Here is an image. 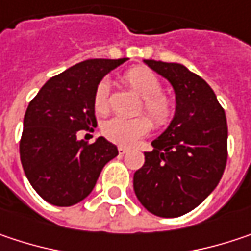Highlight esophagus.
<instances>
[{
  "mask_svg": "<svg viewBox=\"0 0 251 251\" xmlns=\"http://www.w3.org/2000/svg\"><path fill=\"white\" fill-rule=\"evenodd\" d=\"M118 151H119V153H121V155H125V153H127V151H129V149L125 148V147H119Z\"/></svg>",
  "mask_w": 251,
  "mask_h": 251,
  "instance_id": "34e87169",
  "label": "esophagus"
}]
</instances>
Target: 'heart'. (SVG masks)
Returning a JSON list of instances; mask_svg holds the SVG:
<instances>
[{
    "label": "heart",
    "instance_id": "1",
    "mask_svg": "<svg viewBox=\"0 0 251 251\" xmlns=\"http://www.w3.org/2000/svg\"><path fill=\"white\" fill-rule=\"evenodd\" d=\"M124 81L142 98L144 112L148 115L153 126L165 127L172 122L175 116V103L171 98L162 93V83L147 67H133L124 75ZM109 92L110 86L107 80L98 83L93 93V107L98 113H106L109 110ZM151 129V122L145 116L122 118L116 116L104 122L102 126L103 135L119 145H130L138 138L147 135Z\"/></svg>",
    "mask_w": 251,
    "mask_h": 251
}]
</instances>
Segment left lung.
I'll return each mask as SVG.
<instances>
[{
  "label": "left lung",
  "instance_id": "1",
  "mask_svg": "<svg viewBox=\"0 0 251 251\" xmlns=\"http://www.w3.org/2000/svg\"><path fill=\"white\" fill-rule=\"evenodd\" d=\"M175 92V116L145 152L133 175L141 204L158 217L174 218L198 207L223 176L227 164V119L216 93L179 63L144 60Z\"/></svg>",
  "mask_w": 251,
  "mask_h": 251
}]
</instances>
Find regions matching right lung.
Returning a JSON list of instances; mask_svg holds the SVG:
<instances>
[{
	"label": "right lung",
	"instance_id": "right-lung-1",
	"mask_svg": "<svg viewBox=\"0 0 251 251\" xmlns=\"http://www.w3.org/2000/svg\"><path fill=\"white\" fill-rule=\"evenodd\" d=\"M127 58H90L49 80L30 102L20 158L31 187L47 202L70 207L96 185L103 167L119 152L103 136L87 144L79 130L96 126L93 93L100 80Z\"/></svg>",
	"mask_w": 251,
	"mask_h": 251
}]
</instances>
